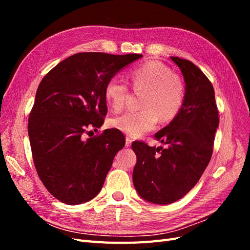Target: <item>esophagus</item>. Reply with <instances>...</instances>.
<instances>
[{
    "mask_svg": "<svg viewBox=\"0 0 250 250\" xmlns=\"http://www.w3.org/2000/svg\"><path fill=\"white\" fill-rule=\"evenodd\" d=\"M131 144H132V139L127 137L126 140H125V146H126V147H130Z\"/></svg>",
    "mask_w": 250,
    "mask_h": 250,
    "instance_id": "obj_1",
    "label": "esophagus"
}]
</instances>
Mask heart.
I'll list each match as a JSON object with an SVG mask.
<instances>
[{"label":"heart","mask_w":250,"mask_h":250,"mask_svg":"<svg viewBox=\"0 0 250 250\" xmlns=\"http://www.w3.org/2000/svg\"><path fill=\"white\" fill-rule=\"evenodd\" d=\"M130 80L135 90H143L139 111H127L111 120V126L132 138L142 137L155 127L158 119L175 118L185 101V86L178 75L161 62L151 60L134 69ZM128 96L127 84L117 77L107 81L104 98L113 111L124 107Z\"/></svg>","instance_id":"1"}]
</instances>
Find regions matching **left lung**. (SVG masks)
<instances>
[{
    "instance_id": "left-lung-1",
    "label": "left lung",
    "mask_w": 250,
    "mask_h": 250,
    "mask_svg": "<svg viewBox=\"0 0 250 250\" xmlns=\"http://www.w3.org/2000/svg\"><path fill=\"white\" fill-rule=\"evenodd\" d=\"M185 79V101L178 115L155 133L167 148L134 142L137 164L132 173L135 190L154 204L183 198L198 183L213 153L219 126L215 92L210 81L190 60L171 56Z\"/></svg>"
}]
</instances>
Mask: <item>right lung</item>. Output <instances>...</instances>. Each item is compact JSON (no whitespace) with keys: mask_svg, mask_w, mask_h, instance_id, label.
I'll return each mask as SVG.
<instances>
[{"mask_svg":"<svg viewBox=\"0 0 250 250\" xmlns=\"http://www.w3.org/2000/svg\"><path fill=\"white\" fill-rule=\"evenodd\" d=\"M142 57L78 53L53 67L40 83L28 134L37 174L59 201L76 206L101 191L125 138L115 128L87 140L83 134L97 131L104 122L107 81Z\"/></svg>","mask_w":250,"mask_h":250,"instance_id":"1","label":"right lung"}]
</instances>
